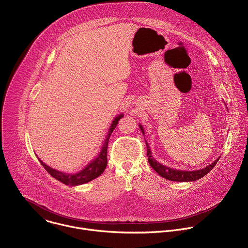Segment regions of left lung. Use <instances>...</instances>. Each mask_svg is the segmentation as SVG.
Returning a JSON list of instances; mask_svg holds the SVG:
<instances>
[{
	"instance_id": "8db88e82",
	"label": "left lung",
	"mask_w": 248,
	"mask_h": 248,
	"mask_svg": "<svg viewBox=\"0 0 248 248\" xmlns=\"http://www.w3.org/2000/svg\"><path fill=\"white\" fill-rule=\"evenodd\" d=\"M143 135L144 130L142 125H139ZM146 146H147V156H148V161L150 163V166L152 167L153 170H155V172H157L161 177L166 178L168 180H171V181H177V182H189V181H196L202 177H203L204 175H206L214 167L215 164L217 163V161L219 160V157L213 161L211 164H209L208 167L200 170H196V171H183V170H173L170 168H168L163 164H160L159 162H157L155 158L152 157V154H151V150H150V146L149 144L146 142Z\"/></svg>"
}]
</instances>
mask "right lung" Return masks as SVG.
I'll list each match as a JSON object with an SVG mask.
<instances>
[{
	"label": "right lung",
	"instance_id": "right-lung-1",
	"mask_svg": "<svg viewBox=\"0 0 248 248\" xmlns=\"http://www.w3.org/2000/svg\"><path fill=\"white\" fill-rule=\"evenodd\" d=\"M123 117H124V115L121 114L120 116L115 118V120L113 121V123L110 126L109 133L105 139V142L103 144L101 152L93 160H92V162H90L88 166L84 170H80L79 172L75 173V174L62 173L60 171H57V170L49 168L48 166H46V164H45L41 159H39L40 162L42 163V166L53 178H55L56 180L64 183L66 185H70V186H77V185H80V184H85V183H88V182L95 179L96 177L100 176L102 174V172L105 170L106 166H107V149H108L109 138H110L113 130L116 128L119 121Z\"/></svg>",
	"mask_w": 248,
	"mask_h": 248
}]
</instances>
